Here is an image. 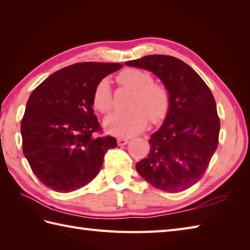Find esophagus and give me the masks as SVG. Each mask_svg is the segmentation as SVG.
<instances>
[{"label": "esophagus", "mask_w": 250, "mask_h": 250, "mask_svg": "<svg viewBox=\"0 0 250 250\" xmlns=\"http://www.w3.org/2000/svg\"><path fill=\"white\" fill-rule=\"evenodd\" d=\"M129 143L128 139H125V137H119V139H117V144L119 146H124L126 145Z\"/></svg>", "instance_id": "1"}]
</instances>
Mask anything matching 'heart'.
<instances>
[{
	"label": "heart",
	"mask_w": 250,
	"mask_h": 250,
	"mask_svg": "<svg viewBox=\"0 0 250 250\" xmlns=\"http://www.w3.org/2000/svg\"><path fill=\"white\" fill-rule=\"evenodd\" d=\"M117 83L133 90V94L129 103L130 109L117 111L105 119L104 126L108 133L122 137L133 136L146 128L149 119L152 124H159L166 118L171 106L168 89L161 83L153 82L149 72L126 68L118 74ZM92 103L102 114H107L113 108V93L106 78L95 86Z\"/></svg>",
	"instance_id": "obj_1"
}]
</instances>
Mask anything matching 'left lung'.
<instances>
[{"label": "left lung", "mask_w": 250, "mask_h": 250, "mask_svg": "<svg viewBox=\"0 0 250 250\" xmlns=\"http://www.w3.org/2000/svg\"><path fill=\"white\" fill-rule=\"evenodd\" d=\"M125 64L152 72L171 97L164 124L150 136L149 153L136 163V171L157 189L182 192L202 178L218 146L214 95L193 68L175 57L151 55Z\"/></svg>", "instance_id": "1"}]
</instances>
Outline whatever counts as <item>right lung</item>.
<instances>
[{"label":"right lung","mask_w":250,"mask_h":250,"mask_svg":"<svg viewBox=\"0 0 250 250\" xmlns=\"http://www.w3.org/2000/svg\"><path fill=\"white\" fill-rule=\"evenodd\" d=\"M120 63L82 62L57 71L37 86L21 120L23 155L35 176L57 192L86 186L102 167L104 156L117 146L93 114V92Z\"/></svg>","instance_id":"right-lung-1"}]
</instances>
